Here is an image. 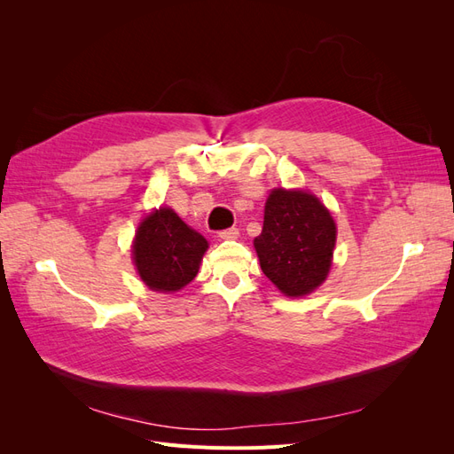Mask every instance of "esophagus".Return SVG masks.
Returning <instances> with one entry per match:
<instances>
[{"instance_id": "34e87169", "label": "esophagus", "mask_w": 454, "mask_h": 454, "mask_svg": "<svg viewBox=\"0 0 454 454\" xmlns=\"http://www.w3.org/2000/svg\"><path fill=\"white\" fill-rule=\"evenodd\" d=\"M219 239H222V240H237L239 239V229L231 227V229H225V231H219Z\"/></svg>"}]
</instances>
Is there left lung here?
<instances>
[{"instance_id": "left-lung-1", "label": "left lung", "mask_w": 454, "mask_h": 454, "mask_svg": "<svg viewBox=\"0 0 454 454\" xmlns=\"http://www.w3.org/2000/svg\"><path fill=\"white\" fill-rule=\"evenodd\" d=\"M335 222L325 206L305 191L274 189L265 222L254 240L265 277L290 297L318 287L332 267Z\"/></svg>"}]
</instances>
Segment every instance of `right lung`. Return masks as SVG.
I'll use <instances>...</instances> for the list:
<instances>
[{
    "label": "right lung",
    "instance_id": "add662e5",
    "mask_svg": "<svg viewBox=\"0 0 454 454\" xmlns=\"http://www.w3.org/2000/svg\"><path fill=\"white\" fill-rule=\"evenodd\" d=\"M208 242L170 208L147 215L136 232L134 263L155 292H177L197 277Z\"/></svg>",
    "mask_w": 454,
    "mask_h": 454
}]
</instances>
